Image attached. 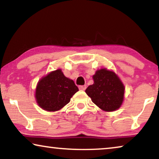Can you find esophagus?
Returning a JSON list of instances; mask_svg holds the SVG:
<instances>
[{"mask_svg": "<svg viewBox=\"0 0 159 159\" xmlns=\"http://www.w3.org/2000/svg\"><path fill=\"white\" fill-rule=\"evenodd\" d=\"M87 88L86 85H80L79 86V89L80 90H84Z\"/></svg>", "mask_w": 159, "mask_h": 159, "instance_id": "34e87169", "label": "esophagus"}]
</instances>
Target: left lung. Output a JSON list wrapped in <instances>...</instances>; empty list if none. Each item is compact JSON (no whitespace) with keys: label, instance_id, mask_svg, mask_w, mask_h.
I'll use <instances>...</instances> for the list:
<instances>
[{"label":"left lung","instance_id":"8db88e82","mask_svg":"<svg viewBox=\"0 0 159 159\" xmlns=\"http://www.w3.org/2000/svg\"><path fill=\"white\" fill-rule=\"evenodd\" d=\"M94 83L85 93L92 101L105 111H114L120 108L125 95V86L114 71L101 69L93 76Z\"/></svg>","mask_w":159,"mask_h":159}]
</instances>
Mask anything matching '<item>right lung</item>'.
<instances>
[{
	"mask_svg": "<svg viewBox=\"0 0 159 159\" xmlns=\"http://www.w3.org/2000/svg\"><path fill=\"white\" fill-rule=\"evenodd\" d=\"M78 90L73 80L65 77L61 69H57L38 82L35 91L36 101L43 109L56 111L69 103Z\"/></svg>",
	"mask_w": 159,
	"mask_h": 159,
	"instance_id": "1",
	"label": "right lung"
}]
</instances>
